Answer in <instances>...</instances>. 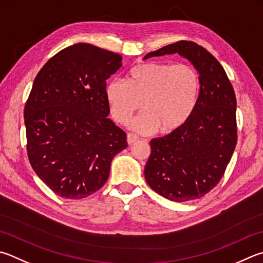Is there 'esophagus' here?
I'll list each match as a JSON object with an SVG mask.
<instances>
[{
	"label": "esophagus",
	"mask_w": 263,
	"mask_h": 263,
	"mask_svg": "<svg viewBox=\"0 0 263 263\" xmlns=\"http://www.w3.org/2000/svg\"><path fill=\"white\" fill-rule=\"evenodd\" d=\"M138 140H139V138H138L136 135H133V133H128L127 135V144L128 145H133Z\"/></svg>",
	"instance_id": "1"
}]
</instances>
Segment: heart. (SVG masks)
<instances>
[{"mask_svg":"<svg viewBox=\"0 0 263 263\" xmlns=\"http://www.w3.org/2000/svg\"><path fill=\"white\" fill-rule=\"evenodd\" d=\"M199 89V73L192 65L146 62L128 71L126 82L109 83L106 100L119 125H127L141 103L145 112L133 121V130L142 135L159 130L170 135L187 123L197 106Z\"/></svg>","mask_w":263,"mask_h":263,"instance_id":"heart-1","label":"heart"}]
</instances>
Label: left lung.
<instances>
[{"label": "left lung", "instance_id": "1", "mask_svg": "<svg viewBox=\"0 0 263 263\" xmlns=\"http://www.w3.org/2000/svg\"><path fill=\"white\" fill-rule=\"evenodd\" d=\"M175 52L198 70V102L183 127L151 141L145 178L162 197L184 202L206 195L226 173L237 145V101L223 66L195 42H175L148 52L144 60Z\"/></svg>", "mask_w": 263, "mask_h": 263}]
</instances>
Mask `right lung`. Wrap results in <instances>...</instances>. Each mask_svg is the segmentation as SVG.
I'll list each match as a JSON object with an SVG mask.
<instances>
[{
	"label": "right lung",
	"mask_w": 263,
	"mask_h": 263,
	"mask_svg": "<svg viewBox=\"0 0 263 263\" xmlns=\"http://www.w3.org/2000/svg\"><path fill=\"white\" fill-rule=\"evenodd\" d=\"M122 56L89 44L61 50L36 74L24 109L33 170L55 194L83 199L106 184L126 133L108 118L106 80Z\"/></svg>",
	"instance_id": "obj_1"
}]
</instances>
